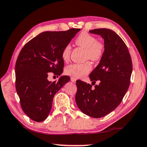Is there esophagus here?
Segmentation results:
<instances>
[{
  "instance_id": "1",
  "label": "esophagus",
  "mask_w": 147,
  "mask_h": 147,
  "mask_svg": "<svg viewBox=\"0 0 147 147\" xmlns=\"http://www.w3.org/2000/svg\"><path fill=\"white\" fill-rule=\"evenodd\" d=\"M71 80L72 82H74L76 80V78H74V77H71Z\"/></svg>"
}]
</instances>
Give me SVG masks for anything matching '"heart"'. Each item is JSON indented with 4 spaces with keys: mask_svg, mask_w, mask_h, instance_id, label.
<instances>
[{
    "mask_svg": "<svg viewBox=\"0 0 147 147\" xmlns=\"http://www.w3.org/2000/svg\"><path fill=\"white\" fill-rule=\"evenodd\" d=\"M75 44L78 47L85 49V59L92 61H98L103 57L105 51L104 43L97 40L96 37L86 32H82L76 37ZM71 53V46L69 44L65 45L61 56L65 61L70 59ZM92 70V65L89 61L84 63H74L67 66L65 73L75 78H82L90 73Z\"/></svg>",
    "mask_w": 147,
    "mask_h": 147,
    "instance_id": "1",
    "label": "heart"
}]
</instances>
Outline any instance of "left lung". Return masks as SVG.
I'll use <instances>...</instances> for the list:
<instances>
[{
	"label": "left lung",
	"instance_id": "left-lung-1",
	"mask_svg": "<svg viewBox=\"0 0 147 147\" xmlns=\"http://www.w3.org/2000/svg\"><path fill=\"white\" fill-rule=\"evenodd\" d=\"M90 33L104 38L105 51L103 57L89 77L92 85L76 80L75 100L84 114L100 118L112 112L120 105L129 88L133 64L129 51L124 41L115 32L107 28H96Z\"/></svg>",
	"mask_w": 147,
	"mask_h": 147
}]
</instances>
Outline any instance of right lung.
Here are the masks:
<instances>
[{
	"instance_id": "add662e5",
	"label": "right lung",
	"mask_w": 147,
	"mask_h": 147,
	"mask_svg": "<svg viewBox=\"0 0 147 147\" xmlns=\"http://www.w3.org/2000/svg\"><path fill=\"white\" fill-rule=\"evenodd\" d=\"M79 30L43 32L20 51L15 65L16 90L22 111L34 121L47 119L55 94L70 80L69 76L53 82L47 77L51 73L57 76L63 73L62 51Z\"/></svg>"
}]
</instances>
